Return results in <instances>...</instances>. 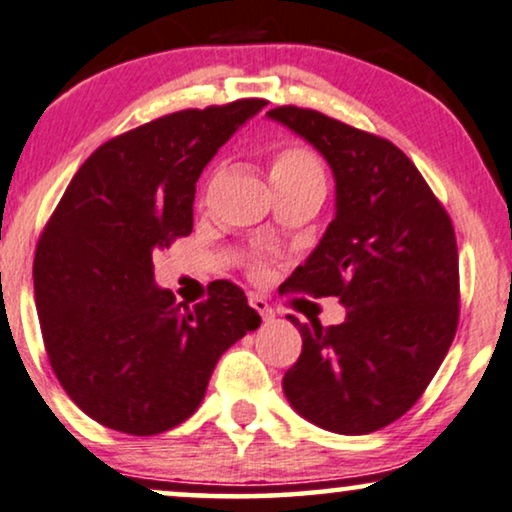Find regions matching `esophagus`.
<instances>
[{
	"label": "esophagus",
	"mask_w": 512,
	"mask_h": 512,
	"mask_svg": "<svg viewBox=\"0 0 512 512\" xmlns=\"http://www.w3.org/2000/svg\"><path fill=\"white\" fill-rule=\"evenodd\" d=\"M250 307L255 309V312L260 314L262 319H271V316H274V309L269 307V302L262 300V297H257V295L250 297Z\"/></svg>",
	"instance_id": "34e87169"
}]
</instances>
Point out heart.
<instances>
[{"label":"heart","mask_w":512,"mask_h":512,"mask_svg":"<svg viewBox=\"0 0 512 512\" xmlns=\"http://www.w3.org/2000/svg\"><path fill=\"white\" fill-rule=\"evenodd\" d=\"M271 181H274V186L323 181V172L319 160H316L312 153L293 146L276 153L274 163H271Z\"/></svg>","instance_id":"1"}]
</instances>
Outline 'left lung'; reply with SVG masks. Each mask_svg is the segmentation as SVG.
Masks as SVG:
<instances>
[{
    "instance_id": "left-lung-1",
    "label": "left lung",
    "mask_w": 512,
    "mask_h": 512,
    "mask_svg": "<svg viewBox=\"0 0 512 512\" xmlns=\"http://www.w3.org/2000/svg\"><path fill=\"white\" fill-rule=\"evenodd\" d=\"M323 155L335 217L290 288L335 295L345 321L300 323L283 375L290 406L338 435H368L416 404L454 342L458 250L451 219L416 165L387 139L297 106L267 113Z\"/></svg>"
}]
</instances>
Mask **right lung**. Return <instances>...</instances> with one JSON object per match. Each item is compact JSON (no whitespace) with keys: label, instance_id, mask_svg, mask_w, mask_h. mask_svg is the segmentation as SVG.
<instances>
[{"label":"right lung","instance_id":"1","mask_svg":"<svg viewBox=\"0 0 512 512\" xmlns=\"http://www.w3.org/2000/svg\"><path fill=\"white\" fill-rule=\"evenodd\" d=\"M267 101L189 108L84 160L37 243L32 278L58 383L96 423L158 435L184 423L217 361L260 314L229 281L196 307L155 286L153 252L193 229L196 181Z\"/></svg>","mask_w":512,"mask_h":512}]
</instances>
